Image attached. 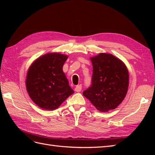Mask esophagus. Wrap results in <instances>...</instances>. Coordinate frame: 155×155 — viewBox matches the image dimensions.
Instances as JSON below:
<instances>
[{
  "label": "esophagus",
  "mask_w": 155,
  "mask_h": 155,
  "mask_svg": "<svg viewBox=\"0 0 155 155\" xmlns=\"http://www.w3.org/2000/svg\"><path fill=\"white\" fill-rule=\"evenodd\" d=\"M82 90V85L79 84V85H77V86H76L75 88H74V91L76 92H81Z\"/></svg>",
  "instance_id": "34e87169"
}]
</instances>
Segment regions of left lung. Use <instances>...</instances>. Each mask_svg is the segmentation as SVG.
<instances>
[{
    "mask_svg": "<svg viewBox=\"0 0 155 155\" xmlns=\"http://www.w3.org/2000/svg\"><path fill=\"white\" fill-rule=\"evenodd\" d=\"M92 84L83 94L101 112L113 110L126 96L128 87V69L124 62L111 54L100 53L91 58Z\"/></svg>",
    "mask_w": 155,
    "mask_h": 155,
    "instance_id": "8db88e82",
    "label": "left lung"
}]
</instances>
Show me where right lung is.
<instances>
[{
    "label": "right lung",
    "mask_w": 155,
    "mask_h": 155,
    "mask_svg": "<svg viewBox=\"0 0 155 155\" xmlns=\"http://www.w3.org/2000/svg\"><path fill=\"white\" fill-rule=\"evenodd\" d=\"M68 56L52 52L38 58L29 67L26 87L34 103L45 110H55L74 93L62 67Z\"/></svg>",
    "instance_id": "obj_1"
}]
</instances>
